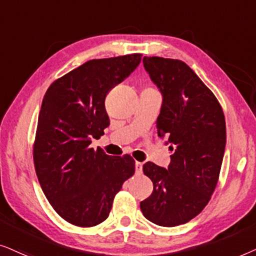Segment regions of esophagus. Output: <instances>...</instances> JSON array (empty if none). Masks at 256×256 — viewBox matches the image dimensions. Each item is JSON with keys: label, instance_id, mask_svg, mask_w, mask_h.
<instances>
[{"label": "esophagus", "instance_id": "34e87169", "mask_svg": "<svg viewBox=\"0 0 256 256\" xmlns=\"http://www.w3.org/2000/svg\"><path fill=\"white\" fill-rule=\"evenodd\" d=\"M142 171V164L139 162H136V173H137V174H140Z\"/></svg>", "mask_w": 256, "mask_h": 256}]
</instances>
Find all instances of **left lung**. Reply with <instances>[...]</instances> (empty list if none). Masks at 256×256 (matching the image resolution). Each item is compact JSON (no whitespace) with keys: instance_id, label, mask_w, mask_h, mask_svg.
Instances as JSON below:
<instances>
[{"instance_id":"left-lung-1","label":"left lung","mask_w":256,"mask_h":256,"mask_svg":"<svg viewBox=\"0 0 256 256\" xmlns=\"http://www.w3.org/2000/svg\"><path fill=\"white\" fill-rule=\"evenodd\" d=\"M142 63L162 92L156 128L173 154L168 168L151 162L142 166L153 192L140 210L151 222L174 227L196 218L216 190L226 122L216 97L182 60L145 56Z\"/></svg>"}]
</instances>
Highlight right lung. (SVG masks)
<instances>
[{
    "mask_svg": "<svg viewBox=\"0 0 256 256\" xmlns=\"http://www.w3.org/2000/svg\"><path fill=\"white\" fill-rule=\"evenodd\" d=\"M142 54L92 60L64 74L44 94L34 142V164L48 202L80 227L106 220L114 196L134 174L131 156L90 148L110 125L105 97L134 72Z\"/></svg>",
    "mask_w": 256,
    "mask_h": 256,
    "instance_id": "add662e5",
    "label": "right lung"
}]
</instances>
